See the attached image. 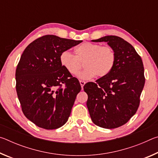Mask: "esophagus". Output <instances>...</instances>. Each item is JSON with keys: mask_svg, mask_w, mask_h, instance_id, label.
I'll return each instance as SVG.
<instances>
[{"mask_svg": "<svg viewBox=\"0 0 158 158\" xmlns=\"http://www.w3.org/2000/svg\"><path fill=\"white\" fill-rule=\"evenodd\" d=\"M79 83H80V85H81V89H83V87H84V85H85V82L84 81H82V80H80Z\"/></svg>", "mask_w": 158, "mask_h": 158, "instance_id": "1", "label": "esophagus"}]
</instances>
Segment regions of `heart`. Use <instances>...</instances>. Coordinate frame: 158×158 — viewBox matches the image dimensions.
Masks as SVG:
<instances>
[{"label": "heart", "mask_w": 158, "mask_h": 158, "mask_svg": "<svg viewBox=\"0 0 158 158\" xmlns=\"http://www.w3.org/2000/svg\"><path fill=\"white\" fill-rule=\"evenodd\" d=\"M76 56L69 50L60 53V65L72 75L77 74L84 63V70L77 74L80 79L89 80L93 77H104L110 73L113 69L116 54L111 47L85 42L77 47Z\"/></svg>", "instance_id": "heart-1"}]
</instances>
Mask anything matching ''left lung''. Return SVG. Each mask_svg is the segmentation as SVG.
I'll use <instances>...</instances> for the list:
<instances>
[{
    "label": "left lung",
    "mask_w": 158,
    "mask_h": 158,
    "mask_svg": "<svg viewBox=\"0 0 158 158\" xmlns=\"http://www.w3.org/2000/svg\"><path fill=\"white\" fill-rule=\"evenodd\" d=\"M94 42H107L116 61L108 75L84 86L86 105L92 121L106 129L122 126L135 114L145 84L141 57L132 45L121 37L108 35Z\"/></svg>",
    "instance_id": "left-lung-1"
}]
</instances>
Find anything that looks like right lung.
Wrapping results in <instances>:
<instances>
[{
    "label": "right lung",
    "mask_w": 158,
    "mask_h": 158,
    "mask_svg": "<svg viewBox=\"0 0 158 158\" xmlns=\"http://www.w3.org/2000/svg\"><path fill=\"white\" fill-rule=\"evenodd\" d=\"M81 42L48 35L23 51L16 69V90L23 114L37 126L54 130L68 121L81 88L60 65L59 57Z\"/></svg>",
    "instance_id": "1"
}]
</instances>
